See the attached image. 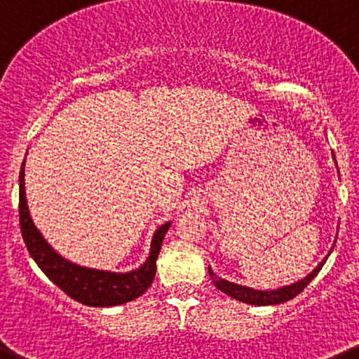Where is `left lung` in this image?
I'll return each mask as SVG.
<instances>
[{
	"mask_svg": "<svg viewBox=\"0 0 359 359\" xmlns=\"http://www.w3.org/2000/svg\"><path fill=\"white\" fill-rule=\"evenodd\" d=\"M333 158H335V154H333ZM332 250L328 252V256L332 254ZM328 256H326L325 259H323L321 263H319L318 266L309 273V276H305L304 279H300L298 283L290 284V286H283L279 287V290H272V291H259V290H252V287L240 286V284H235V283H229V280L221 279V277L215 276V273L210 270V266H208V273H210L212 283L215 284V287L221 290L224 294H228V297L235 298V300L243 302V304H249V305H277V304H284V302L287 300H293L297 294H300L302 291L311 284V280L318 276L319 270L323 268V264H325L326 259H328Z\"/></svg>",
	"mask_w": 359,
	"mask_h": 359,
	"instance_id": "1",
	"label": "left lung"
}]
</instances>
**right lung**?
I'll return each mask as SVG.
<instances>
[{"label":"right lung","mask_w":359,"mask_h":359,"mask_svg":"<svg viewBox=\"0 0 359 359\" xmlns=\"http://www.w3.org/2000/svg\"><path fill=\"white\" fill-rule=\"evenodd\" d=\"M24 163L19 175L20 231H22L24 243H26L31 257L40 266L41 272L55 286L61 287L69 298L76 300L79 304L89 305V307L123 305L144 294L154 280L156 259H158L159 250H161L163 238H165L172 222H165L156 229L149 257L142 266L135 268L131 272L119 273L80 266V264L72 263L61 254L55 252L50 243L43 238V235L34 226L29 215V208H27L26 191H24Z\"/></svg>","instance_id":"1"}]
</instances>
